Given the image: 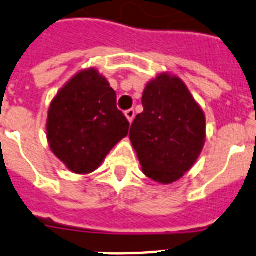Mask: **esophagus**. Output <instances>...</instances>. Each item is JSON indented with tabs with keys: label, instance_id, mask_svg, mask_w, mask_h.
I'll use <instances>...</instances> for the list:
<instances>
[{
	"label": "esophagus",
	"instance_id": "1",
	"mask_svg": "<svg viewBox=\"0 0 256 256\" xmlns=\"http://www.w3.org/2000/svg\"><path fill=\"white\" fill-rule=\"evenodd\" d=\"M124 116H126V118L128 120V122L132 124V121H134V118H135V110L134 109H128L124 112Z\"/></svg>",
	"mask_w": 256,
	"mask_h": 256
}]
</instances>
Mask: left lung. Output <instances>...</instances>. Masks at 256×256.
<instances>
[{
    "label": "left lung",
    "instance_id": "left-lung-1",
    "mask_svg": "<svg viewBox=\"0 0 256 256\" xmlns=\"http://www.w3.org/2000/svg\"><path fill=\"white\" fill-rule=\"evenodd\" d=\"M130 139L144 175L171 184L192 167L205 142V116L176 76L159 74L144 89Z\"/></svg>",
    "mask_w": 256,
    "mask_h": 256
}]
</instances>
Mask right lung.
<instances>
[{
	"instance_id": "1",
	"label": "right lung",
	"mask_w": 256,
	"mask_h": 256,
	"mask_svg": "<svg viewBox=\"0 0 256 256\" xmlns=\"http://www.w3.org/2000/svg\"><path fill=\"white\" fill-rule=\"evenodd\" d=\"M117 94L96 70L80 72L48 110L47 138L52 152L74 174H89L128 132Z\"/></svg>"
}]
</instances>
